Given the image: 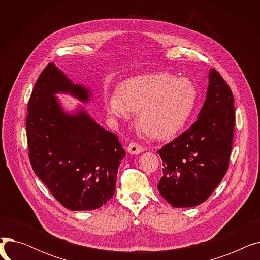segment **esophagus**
I'll return each instance as SVG.
<instances>
[{"label":"esophagus","instance_id":"1","mask_svg":"<svg viewBox=\"0 0 260 260\" xmlns=\"http://www.w3.org/2000/svg\"><path fill=\"white\" fill-rule=\"evenodd\" d=\"M144 151V148L137 143H129L127 146V153L131 155H138Z\"/></svg>","mask_w":260,"mask_h":260}]
</instances>
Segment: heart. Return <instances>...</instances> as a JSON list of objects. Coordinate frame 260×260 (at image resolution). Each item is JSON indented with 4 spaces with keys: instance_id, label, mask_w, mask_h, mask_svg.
<instances>
[{
    "instance_id": "b5f03b06",
    "label": "heart",
    "mask_w": 260,
    "mask_h": 260,
    "mask_svg": "<svg viewBox=\"0 0 260 260\" xmlns=\"http://www.w3.org/2000/svg\"><path fill=\"white\" fill-rule=\"evenodd\" d=\"M197 90L192 82L168 73L136 76L120 84L118 93H105L108 115L127 120L138 113V124L148 137L166 139L179 133L192 116Z\"/></svg>"
}]
</instances>
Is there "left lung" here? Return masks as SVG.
I'll return each mask as SVG.
<instances>
[{"label": "left lung", "instance_id": "1", "mask_svg": "<svg viewBox=\"0 0 260 260\" xmlns=\"http://www.w3.org/2000/svg\"><path fill=\"white\" fill-rule=\"evenodd\" d=\"M234 125L233 93L211 68L197 121L158 151L163 161L158 190L172 207L198 206L221 182L229 167Z\"/></svg>", "mask_w": 260, "mask_h": 260}]
</instances>
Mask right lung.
Returning <instances> with one entry per match:
<instances>
[{
    "label": "right lung",
    "mask_w": 260,
    "mask_h": 260,
    "mask_svg": "<svg viewBox=\"0 0 260 260\" xmlns=\"http://www.w3.org/2000/svg\"><path fill=\"white\" fill-rule=\"evenodd\" d=\"M59 93L83 103L92 99L90 88L74 83L54 63L44 68L27 107L31 167L66 209H99L114 196L125 151L117 136L100 126L83 106L64 109Z\"/></svg>",
    "instance_id": "right-lung-1"
}]
</instances>
